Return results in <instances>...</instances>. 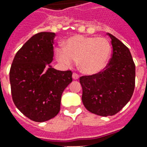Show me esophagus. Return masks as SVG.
<instances>
[{
    "label": "esophagus",
    "instance_id": "1",
    "mask_svg": "<svg viewBox=\"0 0 147 147\" xmlns=\"http://www.w3.org/2000/svg\"><path fill=\"white\" fill-rule=\"evenodd\" d=\"M72 78H73V80H78L79 79V75L76 73H73L72 74Z\"/></svg>",
    "mask_w": 147,
    "mask_h": 147
}]
</instances>
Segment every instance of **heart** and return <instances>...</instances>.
I'll return each mask as SVG.
<instances>
[{"instance_id": "b5f03b06", "label": "heart", "mask_w": 147, "mask_h": 147, "mask_svg": "<svg viewBox=\"0 0 147 147\" xmlns=\"http://www.w3.org/2000/svg\"><path fill=\"white\" fill-rule=\"evenodd\" d=\"M112 53L109 41L105 38L75 35L64 43V49H56L58 61L71 67L77 61L82 73L88 76L102 71L108 64Z\"/></svg>"}]
</instances>
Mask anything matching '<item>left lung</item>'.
I'll return each instance as SVG.
<instances>
[{
  "instance_id": "left-lung-1",
  "label": "left lung",
  "mask_w": 147,
  "mask_h": 147,
  "mask_svg": "<svg viewBox=\"0 0 147 147\" xmlns=\"http://www.w3.org/2000/svg\"><path fill=\"white\" fill-rule=\"evenodd\" d=\"M112 57L104 70L80 78L85 108L98 116H113L129 102L136 83V65L129 49L113 34Z\"/></svg>"
}]
</instances>
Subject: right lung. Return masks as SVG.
<instances>
[{
	"instance_id": "right-lung-1",
	"label": "right lung",
	"mask_w": 147,
	"mask_h": 147,
	"mask_svg": "<svg viewBox=\"0 0 147 147\" xmlns=\"http://www.w3.org/2000/svg\"><path fill=\"white\" fill-rule=\"evenodd\" d=\"M53 32L30 38L15 56L9 79L13 102L22 113L35 122H44L60 112L62 93L72 81L71 71L56 70Z\"/></svg>"
}]
</instances>
